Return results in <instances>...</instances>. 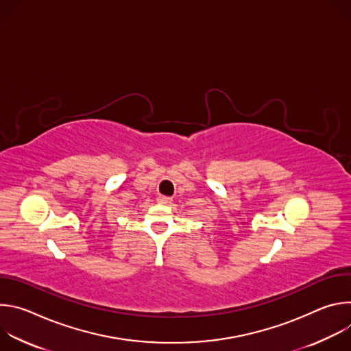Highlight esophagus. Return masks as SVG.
I'll return each mask as SVG.
<instances>
[{
  "label": "esophagus",
  "mask_w": 351,
  "mask_h": 351,
  "mask_svg": "<svg viewBox=\"0 0 351 351\" xmlns=\"http://www.w3.org/2000/svg\"><path fill=\"white\" fill-rule=\"evenodd\" d=\"M157 202H158L160 204L168 206V204H171V202H172V198H171V197H167V195H158V198H157Z\"/></svg>",
  "instance_id": "1"
}]
</instances>
